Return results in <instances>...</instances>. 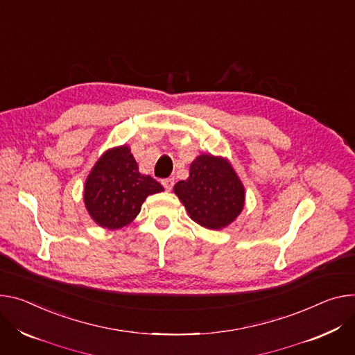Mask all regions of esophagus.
I'll list each match as a JSON object with an SVG mask.
<instances>
[{
  "label": "esophagus",
  "mask_w": 355,
  "mask_h": 355,
  "mask_svg": "<svg viewBox=\"0 0 355 355\" xmlns=\"http://www.w3.org/2000/svg\"><path fill=\"white\" fill-rule=\"evenodd\" d=\"M161 184H163V187L167 189V191H171L173 187H174V178H166L161 181Z\"/></svg>",
  "instance_id": "esophagus-1"
}]
</instances>
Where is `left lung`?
<instances>
[{
	"instance_id": "obj_1",
	"label": "left lung",
	"mask_w": 355,
	"mask_h": 355,
	"mask_svg": "<svg viewBox=\"0 0 355 355\" xmlns=\"http://www.w3.org/2000/svg\"><path fill=\"white\" fill-rule=\"evenodd\" d=\"M192 220L208 230L230 225L242 211L245 189L227 159L202 154L192 161L189 177L174 187Z\"/></svg>"
}]
</instances>
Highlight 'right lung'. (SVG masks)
<instances>
[{
  "label": "right lung",
  "instance_id": "right-lung-1",
  "mask_svg": "<svg viewBox=\"0 0 355 355\" xmlns=\"http://www.w3.org/2000/svg\"><path fill=\"white\" fill-rule=\"evenodd\" d=\"M163 189L140 174L130 148L121 146L106 151L93 167L85 184V205L96 223L119 230L139 215L148 196Z\"/></svg>",
  "mask_w": 355,
  "mask_h": 355
}]
</instances>
